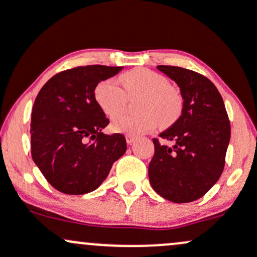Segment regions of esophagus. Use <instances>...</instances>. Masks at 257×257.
<instances>
[{"instance_id":"esophagus-1","label":"esophagus","mask_w":257,"mask_h":257,"mask_svg":"<svg viewBox=\"0 0 257 257\" xmlns=\"http://www.w3.org/2000/svg\"><path fill=\"white\" fill-rule=\"evenodd\" d=\"M125 139H126V144H128V145H132V144H134L135 140H137V138L133 137V135H126Z\"/></svg>"}]
</instances>
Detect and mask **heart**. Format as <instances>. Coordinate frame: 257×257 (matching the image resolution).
<instances>
[{"mask_svg":"<svg viewBox=\"0 0 257 257\" xmlns=\"http://www.w3.org/2000/svg\"><path fill=\"white\" fill-rule=\"evenodd\" d=\"M119 82L128 95L140 94L139 114L119 113L111 120V129L126 135H140L151 132L157 122L162 126L173 124L182 111V96L175 87L169 84L166 76L146 69L137 67L123 73ZM122 89V90H123ZM118 82L108 78L96 85L94 95L99 107L108 116L122 110L125 93Z\"/></svg>","mask_w":257,"mask_h":257,"instance_id":"b5f03b06","label":"heart"}]
</instances>
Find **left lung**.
<instances>
[{
	"mask_svg": "<svg viewBox=\"0 0 257 257\" xmlns=\"http://www.w3.org/2000/svg\"><path fill=\"white\" fill-rule=\"evenodd\" d=\"M157 69L178 84L184 105L179 119L159 134L174 145H162L153 139L150 184L170 202H193L222 174L231 124L222 96L210 79L178 66L159 65Z\"/></svg>",
	"mask_w": 257,
	"mask_h": 257,
	"instance_id": "8db88e82",
	"label": "left lung"
}]
</instances>
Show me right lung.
Returning a JSON list of instances; mask_svg holds the SVG:
<instances>
[{"mask_svg": "<svg viewBox=\"0 0 257 257\" xmlns=\"http://www.w3.org/2000/svg\"><path fill=\"white\" fill-rule=\"evenodd\" d=\"M122 69L75 67L57 73L41 88L31 113V155L55 190L66 194L96 190L125 153L122 134L101 132L108 119L94 95L100 82Z\"/></svg>", "mask_w": 257, "mask_h": 257, "instance_id": "1", "label": "right lung"}]
</instances>
